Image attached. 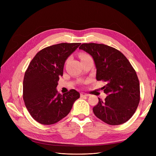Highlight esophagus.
<instances>
[{"label": "esophagus", "instance_id": "esophagus-1", "mask_svg": "<svg viewBox=\"0 0 156 156\" xmlns=\"http://www.w3.org/2000/svg\"><path fill=\"white\" fill-rule=\"evenodd\" d=\"M80 96H81V98H84V97H88L89 95L87 94L84 93V92H81V94H80Z\"/></svg>", "mask_w": 156, "mask_h": 156}]
</instances>
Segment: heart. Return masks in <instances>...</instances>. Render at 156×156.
<instances>
[{
    "label": "heart",
    "instance_id": "1",
    "mask_svg": "<svg viewBox=\"0 0 156 156\" xmlns=\"http://www.w3.org/2000/svg\"><path fill=\"white\" fill-rule=\"evenodd\" d=\"M87 55H88L87 54H85V53H81V54L79 55V57H80V58L82 59L83 58L85 57V56H87ZM68 60H69V58H68L66 60V63Z\"/></svg>",
    "mask_w": 156,
    "mask_h": 156
}]
</instances>
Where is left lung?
Masks as SVG:
<instances>
[{
  "label": "left lung",
  "instance_id": "1",
  "mask_svg": "<svg viewBox=\"0 0 156 156\" xmlns=\"http://www.w3.org/2000/svg\"><path fill=\"white\" fill-rule=\"evenodd\" d=\"M90 55L96 66V79L106 82L107 94L93 107L94 115L108 125H120L134 115L140 101V84L129 60L116 49L101 44H83L79 47Z\"/></svg>",
  "mask_w": 156,
  "mask_h": 156
}]
</instances>
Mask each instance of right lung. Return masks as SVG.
Instances as JSON below:
<instances>
[{
	"mask_svg": "<svg viewBox=\"0 0 156 156\" xmlns=\"http://www.w3.org/2000/svg\"><path fill=\"white\" fill-rule=\"evenodd\" d=\"M81 43H62L41 49L30 62L23 79V98L31 116L51 125L66 116L80 97L74 89L61 95L56 90L66 60Z\"/></svg>",
	"mask_w": 156,
	"mask_h": 156,
	"instance_id": "add662e5",
	"label": "right lung"
}]
</instances>
